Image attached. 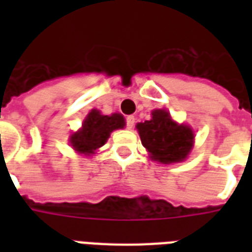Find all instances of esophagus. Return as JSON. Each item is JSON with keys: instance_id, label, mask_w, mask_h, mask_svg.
<instances>
[{"instance_id": "obj_1", "label": "esophagus", "mask_w": 252, "mask_h": 252, "mask_svg": "<svg viewBox=\"0 0 252 252\" xmlns=\"http://www.w3.org/2000/svg\"><path fill=\"white\" fill-rule=\"evenodd\" d=\"M126 128L128 129H132L134 126V122H136V119H134V116H128V118L126 119Z\"/></svg>"}]
</instances>
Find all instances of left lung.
<instances>
[{
	"label": "left lung",
	"instance_id": "left-lung-1",
	"mask_svg": "<svg viewBox=\"0 0 252 252\" xmlns=\"http://www.w3.org/2000/svg\"><path fill=\"white\" fill-rule=\"evenodd\" d=\"M144 148L152 161L178 163L188 157L195 134L191 126L178 124L166 110H154L152 119L136 126Z\"/></svg>",
	"mask_w": 252,
	"mask_h": 252
}]
</instances>
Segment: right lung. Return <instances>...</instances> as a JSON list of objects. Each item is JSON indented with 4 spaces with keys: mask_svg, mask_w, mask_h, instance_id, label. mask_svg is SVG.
<instances>
[{
    "mask_svg": "<svg viewBox=\"0 0 252 252\" xmlns=\"http://www.w3.org/2000/svg\"><path fill=\"white\" fill-rule=\"evenodd\" d=\"M126 126L122 114L102 115L100 111L91 110L82 123V128L70 136V145L77 153L90 156L107 142L111 132Z\"/></svg>",
    "mask_w": 252,
    "mask_h": 252,
    "instance_id": "1",
    "label": "right lung"
}]
</instances>
